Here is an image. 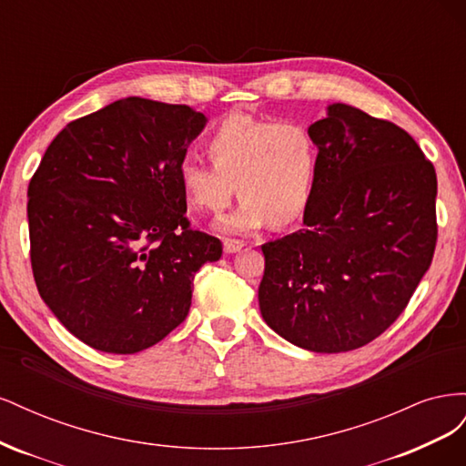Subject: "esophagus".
<instances>
[{"instance_id":"1","label":"esophagus","mask_w":466,"mask_h":466,"mask_svg":"<svg viewBox=\"0 0 466 466\" xmlns=\"http://www.w3.org/2000/svg\"><path fill=\"white\" fill-rule=\"evenodd\" d=\"M243 247H245V243L243 241H237V238H225V243H223V250L228 252V255L238 252Z\"/></svg>"}]
</instances>
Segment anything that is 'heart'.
Here are the masks:
<instances>
[{
    "instance_id": "b5f03b06",
    "label": "heart",
    "mask_w": 466,
    "mask_h": 466,
    "mask_svg": "<svg viewBox=\"0 0 466 466\" xmlns=\"http://www.w3.org/2000/svg\"><path fill=\"white\" fill-rule=\"evenodd\" d=\"M208 153L214 163L182 159L178 182L192 208L214 214L231 202L237 182L241 200L218 221L225 233L293 223L311 202L319 147L301 122L233 115L209 134Z\"/></svg>"
}]
</instances>
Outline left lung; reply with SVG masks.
<instances>
[{"label": "left lung", "mask_w": 466, "mask_h": 466, "mask_svg": "<svg viewBox=\"0 0 466 466\" xmlns=\"http://www.w3.org/2000/svg\"><path fill=\"white\" fill-rule=\"evenodd\" d=\"M319 171L305 228L264 243L260 313L288 342L338 354L400 317L437 243V177L414 137L344 103L309 126Z\"/></svg>", "instance_id": "8db88e82"}]
</instances>
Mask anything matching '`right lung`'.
Instances as JSON below:
<instances>
[{
    "mask_svg": "<svg viewBox=\"0 0 466 466\" xmlns=\"http://www.w3.org/2000/svg\"><path fill=\"white\" fill-rule=\"evenodd\" d=\"M202 112L128 96L69 122L29 182L31 266L64 327L108 354H136L187 319L192 279L219 260L190 228L178 165Z\"/></svg>",
    "mask_w": 466,
    "mask_h": 466,
    "instance_id": "right-lung-1",
    "label": "right lung"
}]
</instances>
